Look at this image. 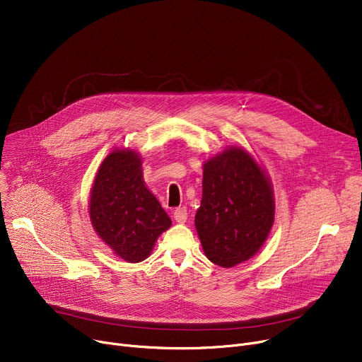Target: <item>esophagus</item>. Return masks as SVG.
Masks as SVG:
<instances>
[{"label":"esophagus","instance_id":"1","mask_svg":"<svg viewBox=\"0 0 362 362\" xmlns=\"http://www.w3.org/2000/svg\"><path fill=\"white\" fill-rule=\"evenodd\" d=\"M173 217H175V220H176L177 223H180V224L186 223V220H187V211H186V208H185V206L177 208V210H176L175 214H173Z\"/></svg>","mask_w":362,"mask_h":362}]
</instances>
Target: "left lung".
Returning a JSON list of instances; mask_svg holds the SVG:
<instances>
[{
	"mask_svg": "<svg viewBox=\"0 0 362 362\" xmlns=\"http://www.w3.org/2000/svg\"><path fill=\"white\" fill-rule=\"evenodd\" d=\"M272 180L242 146H227L204 161L202 199L195 227L204 254L224 269L252 258L274 223Z\"/></svg>",
	"mask_w": 362,
	"mask_h": 362,
	"instance_id": "left-lung-1",
	"label": "left lung"
}]
</instances>
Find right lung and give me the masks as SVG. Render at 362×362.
Wrapping results in <instances>:
<instances>
[{"mask_svg": "<svg viewBox=\"0 0 362 362\" xmlns=\"http://www.w3.org/2000/svg\"><path fill=\"white\" fill-rule=\"evenodd\" d=\"M89 217L98 238L126 262L148 258L171 226L144 182L141 156L129 148H116L101 163L90 189Z\"/></svg>", "mask_w": 362, "mask_h": 362, "instance_id": "add662e5", "label": "right lung"}]
</instances>
